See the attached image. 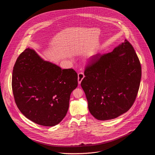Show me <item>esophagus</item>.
<instances>
[{
	"mask_svg": "<svg viewBox=\"0 0 155 155\" xmlns=\"http://www.w3.org/2000/svg\"><path fill=\"white\" fill-rule=\"evenodd\" d=\"M84 77L85 76H84V74L83 73H79L78 74V82L79 84H81V81H82Z\"/></svg>",
	"mask_w": 155,
	"mask_h": 155,
	"instance_id": "34e87169",
	"label": "esophagus"
}]
</instances>
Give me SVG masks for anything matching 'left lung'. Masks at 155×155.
Returning a JSON list of instances; mask_svg holds the SVG:
<instances>
[{"label":"left lung","instance_id":"8db88e82","mask_svg":"<svg viewBox=\"0 0 155 155\" xmlns=\"http://www.w3.org/2000/svg\"><path fill=\"white\" fill-rule=\"evenodd\" d=\"M81 81L91 114L99 120L116 118L134 103L140 85L141 66L127 39L109 53L95 56Z\"/></svg>","mask_w":155,"mask_h":155}]
</instances>
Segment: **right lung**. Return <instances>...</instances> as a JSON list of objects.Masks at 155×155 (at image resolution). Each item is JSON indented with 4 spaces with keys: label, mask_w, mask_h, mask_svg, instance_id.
Instances as JSON below:
<instances>
[{
    "label": "right lung",
    "mask_w": 155,
    "mask_h": 155,
    "mask_svg": "<svg viewBox=\"0 0 155 155\" xmlns=\"http://www.w3.org/2000/svg\"><path fill=\"white\" fill-rule=\"evenodd\" d=\"M12 85L22 114L38 124L51 127L66 116L70 95L78 85V74L73 68L61 69L44 61L27 48L15 61Z\"/></svg>",
    "instance_id": "right-lung-1"
}]
</instances>
